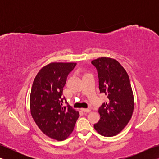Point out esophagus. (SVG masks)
Here are the masks:
<instances>
[{"instance_id": "esophagus-1", "label": "esophagus", "mask_w": 159, "mask_h": 159, "mask_svg": "<svg viewBox=\"0 0 159 159\" xmlns=\"http://www.w3.org/2000/svg\"><path fill=\"white\" fill-rule=\"evenodd\" d=\"M81 111H83V112H87V113H89L91 111V109H89V108H87V109H85V108H82L81 109Z\"/></svg>"}]
</instances>
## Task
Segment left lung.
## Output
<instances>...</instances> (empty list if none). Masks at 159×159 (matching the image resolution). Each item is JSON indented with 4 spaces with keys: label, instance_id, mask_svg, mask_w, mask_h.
<instances>
[{
    "label": "left lung",
    "instance_id": "obj_1",
    "mask_svg": "<svg viewBox=\"0 0 159 159\" xmlns=\"http://www.w3.org/2000/svg\"><path fill=\"white\" fill-rule=\"evenodd\" d=\"M92 63L98 70L100 92L108 98L99 108L100 119L94 128L102 136H116L129 122L134 111L129 77L121 64L110 57H99Z\"/></svg>",
    "mask_w": 159,
    "mask_h": 159
}]
</instances>
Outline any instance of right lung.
I'll use <instances>...</instances> for the list:
<instances>
[{
	"mask_svg": "<svg viewBox=\"0 0 159 159\" xmlns=\"http://www.w3.org/2000/svg\"><path fill=\"white\" fill-rule=\"evenodd\" d=\"M76 65L52 62L43 67L33 80L30 94V110L37 126L46 136L57 141L70 135L79 117L69 104L63 106L61 98L67 75Z\"/></svg>",
	"mask_w": 159,
	"mask_h": 159,
	"instance_id": "right-lung-1",
	"label": "right lung"
}]
</instances>
